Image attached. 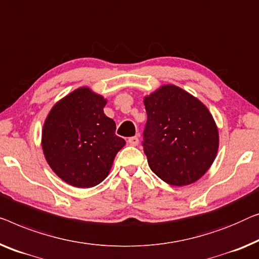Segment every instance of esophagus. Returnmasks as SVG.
<instances>
[{"label": "esophagus", "mask_w": 259, "mask_h": 259, "mask_svg": "<svg viewBox=\"0 0 259 259\" xmlns=\"http://www.w3.org/2000/svg\"><path fill=\"white\" fill-rule=\"evenodd\" d=\"M128 144L132 145V146H137L139 144V138L138 137L128 138Z\"/></svg>", "instance_id": "esophagus-1"}]
</instances>
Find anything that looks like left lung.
<instances>
[{
	"mask_svg": "<svg viewBox=\"0 0 259 259\" xmlns=\"http://www.w3.org/2000/svg\"><path fill=\"white\" fill-rule=\"evenodd\" d=\"M142 147L153 173L171 186L205 174L219 149V132L208 108L188 92L164 85L145 98Z\"/></svg>",
	"mask_w": 259,
	"mask_h": 259,
	"instance_id": "left-lung-1",
	"label": "left lung"
}]
</instances>
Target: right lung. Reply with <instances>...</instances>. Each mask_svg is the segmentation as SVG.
Masks as SVG:
<instances>
[{
  "label": "right lung",
  "mask_w": 259,
  "mask_h": 259,
  "mask_svg": "<svg viewBox=\"0 0 259 259\" xmlns=\"http://www.w3.org/2000/svg\"><path fill=\"white\" fill-rule=\"evenodd\" d=\"M102 96L88 88L70 93L52 107L42 133L49 166L63 181L91 188L106 178L125 140L115 136V122L105 115Z\"/></svg>",
  "instance_id": "right-lung-1"
}]
</instances>
